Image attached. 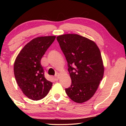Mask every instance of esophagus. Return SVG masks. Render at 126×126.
<instances>
[{
    "label": "esophagus",
    "mask_w": 126,
    "mask_h": 126,
    "mask_svg": "<svg viewBox=\"0 0 126 126\" xmlns=\"http://www.w3.org/2000/svg\"><path fill=\"white\" fill-rule=\"evenodd\" d=\"M59 73H57L56 74H55L54 77V80H58L59 79Z\"/></svg>",
    "instance_id": "34e87169"
}]
</instances>
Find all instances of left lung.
I'll return each mask as SVG.
<instances>
[{"label":"left lung","mask_w":126,"mask_h":126,"mask_svg":"<svg viewBox=\"0 0 126 126\" xmlns=\"http://www.w3.org/2000/svg\"><path fill=\"white\" fill-rule=\"evenodd\" d=\"M59 43L68 63L72 80L65 92L72 101L81 103L93 96L104 74L100 50L94 42L78 34L58 36Z\"/></svg>","instance_id":"obj_1"}]
</instances>
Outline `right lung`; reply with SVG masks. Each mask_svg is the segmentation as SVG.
I'll list each match as a JSON object with an SVG mask.
<instances>
[{
  "label": "right lung",
  "instance_id": "right-lung-1",
  "mask_svg": "<svg viewBox=\"0 0 126 126\" xmlns=\"http://www.w3.org/2000/svg\"><path fill=\"white\" fill-rule=\"evenodd\" d=\"M55 38V36L34 38L24 47L15 61L14 73L18 86L34 101L43 98L52 88V83L44 77L40 61Z\"/></svg>",
  "mask_w": 126,
  "mask_h": 126
}]
</instances>
